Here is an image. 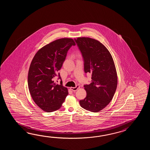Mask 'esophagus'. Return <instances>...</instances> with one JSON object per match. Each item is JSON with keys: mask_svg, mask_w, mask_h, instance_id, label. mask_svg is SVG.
Listing matches in <instances>:
<instances>
[{"mask_svg": "<svg viewBox=\"0 0 150 150\" xmlns=\"http://www.w3.org/2000/svg\"><path fill=\"white\" fill-rule=\"evenodd\" d=\"M80 88V86L79 85H76V87H71L70 88V89L72 91H74V92H75V91H76V90L78 89H79Z\"/></svg>", "mask_w": 150, "mask_h": 150, "instance_id": "1", "label": "esophagus"}]
</instances>
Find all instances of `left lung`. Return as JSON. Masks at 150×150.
<instances>
[{
    "mask_svg": "<svg viewBox=\"0 0 150 150\" xmlns=\"http://www.w3.org/2000/svg\"><path fill=\"white\" fill-rule=\"evenodd\" d=\"M82 54L84 71L92 74V81L84 88L87 96L80 100L83 108L98 112L105 108L115 94L117 76L112 55L104 45L95 39H74Z\"/></svg>",
    "mask_w": 150,
    "mask_h": 150,
    "instance_id": "8db88e82",
    "label": "left lung"
}]
</instances>
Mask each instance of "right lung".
I'll list each match as a JSON object with an SVG mask.
<instances>
[{
    "mask_svg": "<svg viewBox=\"0 0 150 150\" xmlns=\"http://www.w3.org/2000/svg\"><path fill=\"white\" fill-rule=\"evenodd\" d=\"M76 43L72 38H60L40 49L35 54L29 69L28 85L32 99L43 110L56 111L61 108L69 93L67 88L54 83L61 80L60 70L67 51Z\"/></svg>",
    "mask_w": 150,
    "mask_h": 150,
    "instance_id": "right-lung-1",
    "label": "right lung"
}]
</instances>
